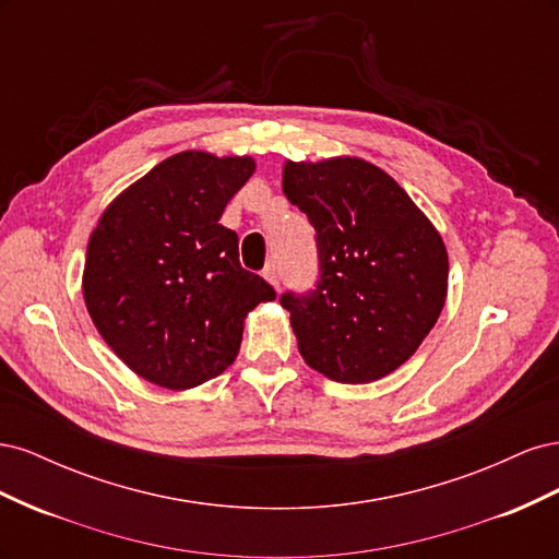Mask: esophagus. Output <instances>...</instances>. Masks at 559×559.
<instances>
[{
    "label": "esophagus",
    "instance_id": "obj_1",
    "mask_svg": "<svg viewBox=\"0 0 559 559\" xmlns=\"http://www.w3.org/2000/svg\"><path fill=\"white\" fill-rule=\"evenodd\" d=\"M263 277L275 286V289H280V270L275 263H267L265 270H263Z\"/></svg>",
    "mask_w": 559,
    "mask_h": 559
}]
</instances>
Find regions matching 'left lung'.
<instances>
[{"label": "left lung", "instance_id": "left-lung-1", "mask_svg": "<svg viewBox=\"0 0 559 559\" xmlns=\"http://www.w3.org/2000/svg\"><path fill=\"white\" fill-rule=\"evenodd\" d=\"M282 191L317 230L321 277L284 294L300 357L343 384L376 382L408 361L448 296V249L411 195L357 156L286 160Z\"/></svg>", "mask_w": 559, "mask_h": 559}]
</instances>
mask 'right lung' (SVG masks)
I'll list each match as a JSON object with an SVG mask.
<instances>
[{
	"instance_id": "obj_1",
	"label": "right lung",
	"mask_w": 559,
	"mask_h": 559,
	"mask_svg": "<svg viewBox=\"0 0 559 559\" xmlns=\"http://www.w3.org/2000/svg\"><path fill=\"white\" fill-rule=\"evenodd\" d=\"M257 170L251 156L181 151L118 193L91 233L83 300L130 370L191 389L235 361L245 319L275 300L240 265L238 235L218 224Z\"/></svg>"
}]
</instances>
